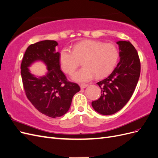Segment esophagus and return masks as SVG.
<instances>
[{
  "mask_svg": "<svg viewBox=\"0 0 158 158\" xmlns=\"http://www.w3.org/2000/svg\"><path fill=\"white\" fill-rule=\"evenodd\" d=\"M88 85V84H81L80 85V86L81 89H84L85 88H86Z\"/></svg>",
  "mask_w": 158,
  "mask_h": 158,
  "instance_id": "esophagus-1",
  "label": "esophagus"
}]
</instances>
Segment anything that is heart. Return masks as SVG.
Returning <instances> with one entry per match:
<instances>
[{"instance_id":"heart-1","label":"heart","mask_w":158,"mask_h":158,"mask_svg":"<svg viewBox=\"0 0 158 158\" xmlns=\"http://www.w3.org/2000/svg\"><path fill=\"white\" fill-rule=\"evenodd\" d=\"M119 56L117 47L113 44L94 40H83L75 44L73 51L64 48L59 55L60 67L64 73H73L82 61L83 68L73 74L72 78L79 82L107 76L115 67Z\"/></svg>"}]
</instances>
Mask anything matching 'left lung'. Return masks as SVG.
Here are the masks:
<instances>
[{"instance_id": "obj_1", "label": "left lung", "mask_w": 158, "mask_h": 158, "mask_svg": "<svg viewBox=\"0 0 158 158\" xmlns=\"http://www.w3.org/2000/svg\"><path fill=\"white\" fill-rule=\"evenodd\" d=\"M120 61L108 77L98 82L101 96L92 102L95 111L109 115L121 110L131 99L140 74V61L130 41H119Z\"/></svg>"}]
</instances>
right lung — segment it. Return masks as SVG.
Instances as JSON below:
<instances>
[{
  "mask_svg": "<svg viewBox=\"0 0 158 158\" xmlns=\"http://www.w3.org/2000/svg\"><path fill=\"white\" fill-rule=\"evenodd\" d=\"M58 43L45 40L27 47L21 64V75L27 99L40 113L52 118L63 116L69 111L72 99L80 88L66 78L60 70ZM41 60L47 65L48 73L35 77L28 67L35 61Z\"/></svg>",
  "mask_w": 158,
  "mask_h": 158,
  "instance_id": "1",
  "label": "right lung"
}]
</instances>
